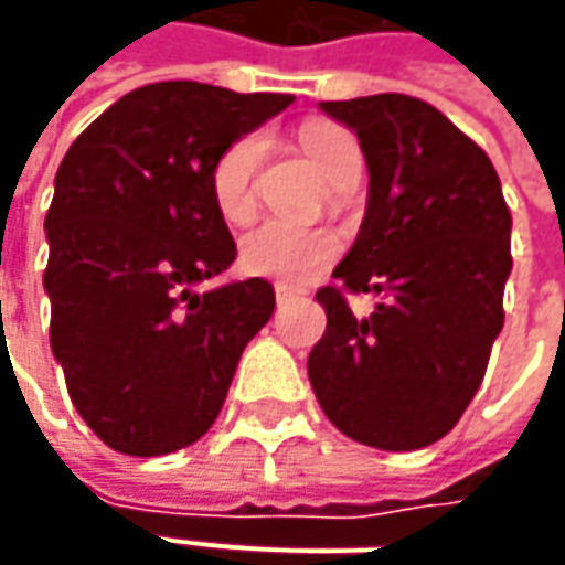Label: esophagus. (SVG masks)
Here are the masks:
<instances>
[{"mask_svg":"<svg viewBox=\"0 0 565 565\" xmlns=\"http://www.w3.org/2000/svg\"><path fill=\"white\" fill-rule=\"evenodd\" d=\"M295 292L289 286H276V305H286V301H292Z\"/></svg>","mask_w":565,"mask_h":565,"instance_id":"1","label":"esophagus"}]
</instances>
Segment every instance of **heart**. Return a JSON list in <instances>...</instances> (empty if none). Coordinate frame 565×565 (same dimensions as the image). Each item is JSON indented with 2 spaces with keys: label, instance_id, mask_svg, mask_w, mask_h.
<instances>
[{
  "label": "heart",
  "instance_id": "1",
  "mask_svg": "<svg viewBox=\"0 0 565 565\" xmlns=\"http://www.w3.org/2000/svg\"><path fill=\"white\" fill-rule=\"evenodd\" d=\"M301 147L315 160V166L333 182L345 166L361 163L359 141L333 121H308L301 128ZM267 157L264 131L238 135L226 150L216 157L210 169V191L213 204L228 223H248L257 210V172ZM337 232L323 226H305L292 220H264L254 226L242 242V264L254 276H267L286 286L308 282L337 260Z\"/></svg>",
  "mask_w": 565,
  "mask_h": 565
}]
</instances>
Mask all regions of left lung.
I'll use <instances>...</instances> for the list:
<instances>
[{"instance_id": "8db88e82", "label": "left lung", "mask_w": 565, "mask_h": 565, "mask_svg": "<svg viewBox=\"0 0 565 565\" xmlns=\"http://www.w3.org/2000/svg\"><path fill=\"white\" fill-rule=\"evenodd\" d=\"M320 106L359 135L371 191L337 286L317 292L327 333L308 377L345 437L422 449L462 418L503 330L510 206L488 153L430 103L374 94ZM345 291L384 301L355 318Z\"/></svg>"}]
</instances>
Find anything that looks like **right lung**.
Segmentation results:
<instances>
[{"instance_id":"right-lung-1","label":"right lung","mask_w":565,"mask_h":565,"mask_svg":"<svg viewBox=\"0 0 565 565\" xmlns=\"http://www.w3.org/2000/svg\"><path fill=\"white\" fill-rule=\"evenodd\" d=\"M292 94L147 84L68 147L46 213L50 345L77 415L125 456H166L216 422L238 359L270 320L267 279L194 286L235 260L210 169Z\"/></svg>"}]
</instances>
